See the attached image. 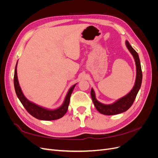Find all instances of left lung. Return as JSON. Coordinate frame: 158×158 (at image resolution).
I'll use <instances>...</instances> for the list:
<instances>
[{
    "instance_id": "obj_1",
    "label": "left lung",
    "mask_w": 158,
    "mask_h": 158,
    "mask_svg": "<svg viewBox=\"0 0 158 158\" xmlns=\"http://www.w3.org/2000/svg\"><path fill=\"white\" fill-rule=\"evenodd\" d=\"M126 45L129 51L132 55L134 59H135L136 66V78L135 85H134L132 89L125 96L123 97L114 103L110 105H105L98 102L95 98V95L93 88L91 89V96H92V101L95 108L100 113L106 114V115H113V114H119L127 111L135 102L138 91H139L141 87L142 72L139 56H138L136 51L132 48V46L127 41H126Z\"/></svg>"
}]
</instances>
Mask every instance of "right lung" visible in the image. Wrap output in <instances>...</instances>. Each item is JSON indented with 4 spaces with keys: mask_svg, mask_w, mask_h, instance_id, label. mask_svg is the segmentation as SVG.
<instances>
[{
    "mask_svg": "<svg viewBox=\"0 0 158 158\" xmlns=\"http://www.w3.org/2000/svg\"><path fill=\"white\" fill-rule=\"evenodd\" d=\"M17 64L15 67V71H14V88H15L16 94L18 99H20V102L23 105V106L25 107L27 110V111L33 117H35L40 120H44V121H52L56 120V119H59L61 117H63L64 114L66 113L68 110L69 105L70 103V95L73 93V91L76 85L74 84L73 87H71L69 90V92L66 95V96L64 99V101L62 106L57 108L55 110H50L47 109L44 107H40L37 105L33 103L29 100L27 99L26 98L23 94L22 91L20 87V85L18 83V76H17Z\"/></svg>",
    "mask_w": 158,
    "mask_h": 158,
    "instance_id": "add662e5",
    "label": "right lung"
}]
</instances>
